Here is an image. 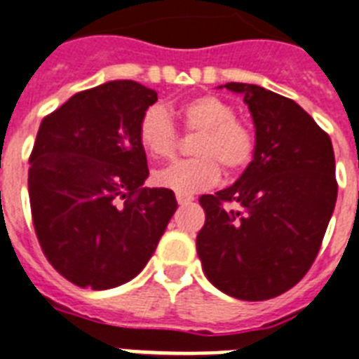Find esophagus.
Returning <instances> with one entry per match:
<instances>
[{
  "label": "esophagus",
  "instance_id": "34e87169",
  "mask_svg": "<svg viewBox=\"0 0 359 359\" xmlns=\"http://www.w3.org/2000/svg\"><path fill=\"white\" fill-rule=\"evenodd\" d=\"M176 200L180 205H189V203H192V201H194V196H191V194H180V192H177Z\"/></svg>",
  "mask_w": 359,
  "mask_h": 359
}]
</instances>
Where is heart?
I'll use <instances>...</instances> for the list:
<instances>
[{
  "instance_id": "obj_1",
  "label": "heart",
  "mask_w": 359,
  "mask_h": 359,
  "mask_svg": "<svg viewBox=\"0 0 359 359\" xmlns=\"http://www.w3.org/2000/svg\"><path fill=\"white\" fill-rule=\"evenodd\" d=\"M185 132H198L192 154L154 172V183L161 189L194 194L205 191L227 174L242 172L255 156V135L248 124L235 119V109L216 95H200L185 100L176 109ZM139 141L148 156L167 159L177 147V132L165 108L152 106L141 117Z\"/></svg>"
}]
</instances>
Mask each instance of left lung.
Returning <instances> with one entry per match:
<instances>
[{
    "instance_id": "left-lung-1",
    "label": "left lung",
    "mask_w": 359,
    "mask_h": 359,
    "mask_svg": "<svg viewBox=\"0 0 359 359\" xmlns=\"http://www.w3.org/2000/svg\"><path fill=\"white\" fill-rule=\"evenodd\" d=\"M226 88L250 108L255 156L233 185L200 198L196 250L220 292L266 301L293 288L318 257L336 205V159L328 133L297 102L255 84Z\"/></svg>"
}]
</instances>
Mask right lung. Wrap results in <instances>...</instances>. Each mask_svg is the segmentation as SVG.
<instances>
[{"mask_svg":"<svg viewBox=\"0 0 359 359\" xmlns=\"http://www.w3.org/2000/svg\"><path fill=\"white\" fill-rule=\"evenodd\" d=\"M156 100L147 86L111 80L41 121L29 158L32 224L53 268L80 288L132 280L176 212L172 191L143 187L139 123Z\"/></svg>","mask_w":359,"mask_h":359,"instance_id":"right-lung-1","label":"right lung"}]
</instances>
